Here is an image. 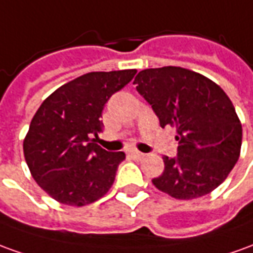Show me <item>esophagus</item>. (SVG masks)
I'll return each mask as SVG.
<instances>
[{
    "mask_svg": "<svg viewBox=\"0 0 253 253\" xmlns=\"http://www.w3.org/2000/svg\"><path fill=\"white\" fill-rule=\"evenodd\" d=\"M128 156L131 157V159H141V157H144L145 155L142 153V152H138V151H135V149H132V151L128 152Z\"/></svg>",
    "mask_w": 253,
    "mask_h": 253,
    "instance_id": "34e87169",
    "label": "esophagus"
}]
</instances>
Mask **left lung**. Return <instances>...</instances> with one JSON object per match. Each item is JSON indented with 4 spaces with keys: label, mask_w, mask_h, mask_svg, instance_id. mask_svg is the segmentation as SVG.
Here are the masks:
<instances>
[{
    "label": "left lung",
    "mask_w": 253,
    "mask_h": 253,
    "mask_svg": "<svg viewBox=\"0 0 253 253\" xmlns=\"http://www.w3.org/2000/svg\"><path fill=\"white\" fill-rule=\"evenodd\" d=\"M132 84L160 126L176 127V156H163V174L153 185L179 200L211 193L230 174L241 149L243 127L230 98L208 78L181 67L148 68Z\"/></svg>",
    "instance_id": "1"
}]
</instances>
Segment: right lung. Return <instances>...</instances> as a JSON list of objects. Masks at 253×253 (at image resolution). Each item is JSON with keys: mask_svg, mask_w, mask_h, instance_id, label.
<instances>
[{"mask_svg": "<svg viewBox=\"0 0 253 253\" xmlns=\"http://www.w3.org/2000/svg\"><path fill=\"white\" fill-rule=\"evenodd\" d=\"M135 70L89 72L52 93L34 115L23 144L35 182L67 206L94 203L108 192L125 152L96 144L102 109L125 87Z\"/></svg>", "mask_w": 253, "mask_h": 253, "instance_id": "add662e5", "label": "right lung"}]
</instances>
